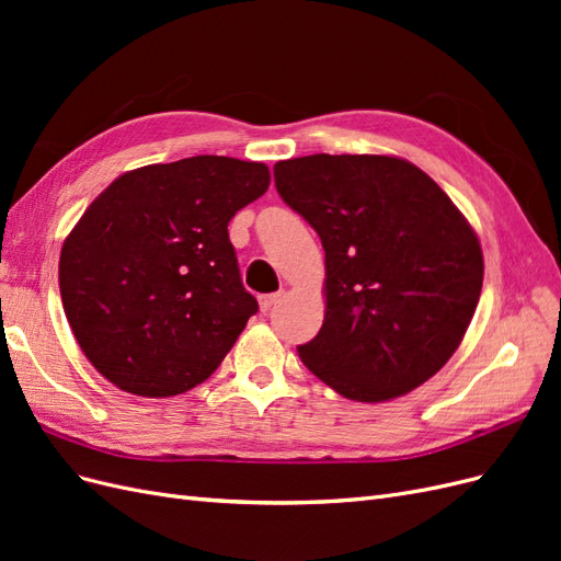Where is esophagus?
Wrapping results in <instances>:
<instances>
[{
    "mask_svg": "<svg viewBox=\"0 0 561 561\" xmlns=\"http://www.w3.org/2000/svg\"><path fill=\"white\" fill-rule=\"evenodd\" d=\"M283 299V293H274V295H262L260 297V309L264 311V313H268L271 309L276 307V304Z\"/></svg>",
    "mask_w": 561,
    "mask_h": 561,
    "instance_id": "1",
    "label": "esophagus"
}]
</instances>
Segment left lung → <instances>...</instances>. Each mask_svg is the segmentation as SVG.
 I'll return each instance as SVG.
<instances>
[{
    "label": "left lung",
    "instance_id": "left-lung-1",
    "mask_svg": "<svg viewBox=\"0 0 561 561\" xmlns=\"http://www.w3.org/2000/svg\"><path fill=\"white\" fill-rule=\"evenodd\" d=\"M280 198L325 250V320L299 358L355 402L410 393L445 367L480 301L478 233L398 157L313 154L274 165Z\"/></svg>",
    "mask_w": 561,
    "mask_h": 561
}]
</instances>
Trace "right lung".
Here are the masks:
<instances>
[{
  "label": "right lung",
  "mask_w": 561,
  "mask_h": 561,
  "mask_svg": "<svg viewBox=\"0 0 561 561\" xmlns=\"http://www.w3.org/2000/svg\"><path fill=\"white\" fill-rule=\"evenodd\" d=\"M268 182L264 163L206 154L124 173L91 203L62 243L58 280L100 375L142 398L213 375L260 309L227 227Z\"/></svg>",
  "instance_id": "add662e5"
}]
</instances>
